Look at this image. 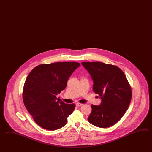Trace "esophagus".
<instances>
[{
  "mask_svg": "<svg viewBox=\"0 0 152 152\" xmlns=\"http://www.w3.org/2000/svg\"><path fill=\"white\" fill-rule=\"evenodd\" d=\"M83 104H82V103H76V105L77 107H80V106H82V105H83Z\"/></svg>",
  "mask_w": 152,
  "mask_h": 152,
  "instance_id": "34e87169",
  "label": "esophagus"
}]
</instances>
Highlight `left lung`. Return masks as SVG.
Wrapping results in <instances>:
<instances>
[{"label": "left lung", "instance_id": "8db88e82", "mask_svg": "<svg viewBox=\"0 0 152 152\" xmlns=\"http://www.w3.org/2000/svg\"><path fill=\"white\" fill-rule=\"evenodd\" d=\"M82 64L93 79V91L102 99L100 105H91L88 121L103 128L112 126L124 116L130 104L132 92L127 77L115 65L99 62Z\"/></svg>", "mask_w": 152, "mask_h": 152}]
</instances>
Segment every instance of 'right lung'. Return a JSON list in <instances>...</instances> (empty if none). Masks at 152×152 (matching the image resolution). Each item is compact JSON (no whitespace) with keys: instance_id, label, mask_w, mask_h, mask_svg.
<instances>
[{"instance_id":"right-lung-1","label":"right lung","mask_w":152,"mask_h":152,"mask_svg":"<svg viewBox=\"0 0 152 152\" xmlns=\"http://www.w3.org/2000/svg\"><path fill=\"white\" fill-rule=\"evenodd\" d=\"M80 64L75 62L42 64L32 69L23 90L25 107L37 124L45 129L64 127L75 104H66L56 95L65 89L69 78Z\"/></svg>"}]
</instances>
